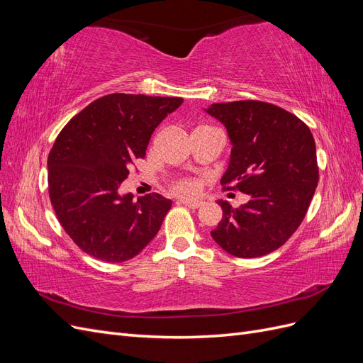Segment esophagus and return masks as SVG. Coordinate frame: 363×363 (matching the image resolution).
<instances>
[{
  "mask_svg": "<svg viewBox=\"0 0 363 363\" xmlns=\"http://www.w3.org/2000/svg\"><path fill=\"white\" fill-rule=\"evenodd\" d=\"M186 207H189V208H199V207H201L203 206V203L201 201H189V200H183L182 201Z\"/></svg>",
  "mask_w": 363,
  "mask_h": 363,
  "instance_id": "obj_1",
  "label": "esophagus"
}]
</instances>
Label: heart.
<instances>
[{
    "mask_svg": "<svg viewBox=\"0 0 363 363\" xmlns=\"http://www.w3.org/2000/svg\"><path fill=\"white\" fill-rule=\"evenodd\" d=\"M171 189L179 195L191 196L199 191V186H196V183L192 179H179L171 184Z\"/></svg>",
    "mask_w": 363,
    "mask_h": 363,
    "instance_id": "obj_1",
    "label": "heart"
}]
</instances>
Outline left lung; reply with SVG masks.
<instances>
[{"label":"left lung","instance_id":"8db88e82","mask_svg":"<svg viewBox=\"0 0 363 363\" xmlns=\"http://www.w3.org/2000/svg\"><path fill=\"white\" fill-rule=\"evenodd\" d=\"M206 112L232 140L221 184L250 199L236 208L219 200L223 219L211 235L232 256L269 255L295 233L313 199L320 179L315 139L300 118L271 103H216Z\"/></svg>","mask_w":363,"mask_h":363}]
</instances>
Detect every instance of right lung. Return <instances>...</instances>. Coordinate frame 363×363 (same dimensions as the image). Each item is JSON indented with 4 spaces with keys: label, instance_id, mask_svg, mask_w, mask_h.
I'll return each instance as SVG.
<instances>
[{
    "label": "right lung",
    "instance_id": "right-lung-1",
    "mask_svg": "<svg viewBox=\"0 0 363 363\" xmlns=\"http://www.w3.org/2000/svg\"><path fill=\"white\" fill-rule=\"evenodd\" d=\"M179 96L111 94L62 128L48 156L54 212L74 244L104 262H125L159 232L172 201L148 194L133 201L119 186L145 157L152 131L182 106Z\"/></svg>",
    "mask_w": 363,
    "mask_h": 363
}]
</instances>
